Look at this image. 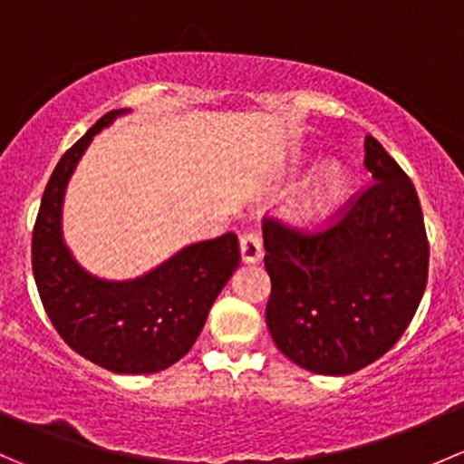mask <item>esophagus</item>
I'll return each instance as SVG.
<instances>
[{"mask_svg":"<svg viewBox=\"0 0 464 464\" xmlns=\"http://www.w3.org/2000/svg\"><path fill=\"white\" fill-rule=\"evenodd\" d=\"M240 256L246 265H256L262 260V242L256 233H246L240 240Z\"/></svg>","mask_w":464,"mask_h":464,"instance_id":"34e87169","label":"esophagus"}]
</instances>
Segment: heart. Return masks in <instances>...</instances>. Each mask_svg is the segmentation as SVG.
<instances>
[{"label": "heart", "instance_id": "obj_1", "mask_svg": "<svg viewBox=\"0 0 464 464\" xmlns=\"http://www.w3.org/2000/svg\"><path fill=\"white\" fill-rule=\"evenodd\" d=\"M345 186L343 170L336 163H323L319 170L294 193L285 215L294 224H310L332 208Z\"/></svg>", "mask_w": 464, "mask_h": 464}]
</instances>
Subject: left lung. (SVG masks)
Here are the masks:
<instances>
[{
  "instance_id": "left-lung-1",
  "label": "left lung",
  "mask_w": 464,
  "mask_h": 464,
  "mask_svg": "<svg viewBox=\"0 0 464 464\" xmlns=\"http://www.w3.org/2000/svg\"><path fill=\"white\" fill-rule=\"evenodd\" d=\"M363 163L372 184L334 227L301 233L262 224L266 327L285 357L316 375H350L383 357L427 287L429 242L413 181L372 137Z\"/></svg>"
}]
</instances>
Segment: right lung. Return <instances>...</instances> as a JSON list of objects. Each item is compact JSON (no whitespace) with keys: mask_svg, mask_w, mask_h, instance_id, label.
<instances>
[{"mask_svg":"<svg viewBox=\"0 0 464 464\" xmlns=\"http://www.w3.org/2000/svg\"><path fill=\"white\" fill-rule=\"evenodd\" d=\"M130 110H111L55 166L33 228V276L64 343L105 371L150 375L179 362L210 305L240 265L236 233L184 246L132 280H105L73 258L63 237L67 184L98 132Z\"/></svg>","mask_w":464,"mask_h":464,"instance_id":"obj_1","label":"right lung"}]
</instances>
